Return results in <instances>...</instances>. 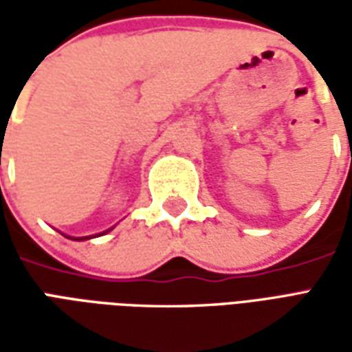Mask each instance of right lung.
Wrapping results in <instances>:
<instances>
[{
  "mask_svg": "<svg viewBox=\"0 0 352 352\" xmlns=\"http://www.w3.org/2000/svg\"><path fill=\"white\" fill-rule=\"evenodd\" d=\"M111 230L113 228H109V230H105V232H101V234H96V236H85V237H72V236H64L65 237H69V239H73V241H87V239H92V237H98V236H103V234H107V232H111Z\"/></svg>",
  "mask_w": 352,
  "mask_h": 352,
  "instance_id": "right-lung-1",
  "label": "right lung"
}]
</instances>
